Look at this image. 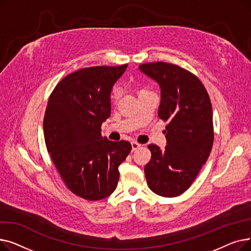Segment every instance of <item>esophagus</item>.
Returning a JSON list of instances; mask_svg holds the SVG:
<instances>
[{
	"label": "esophagus",
	"mask_w": 251,
	"mask_h": 251,
	"mask_svg": "<svg viewBox=\"0 0 251 251\" xmlns=\"http://www.w3.org/2000/svg\"><path fill=\"white\" fill-rule=\"evenodd\" d=\"M131 147H132V151H136L137 149H139L141 147V144H139L136 141H132V142H131Z\"/></svg>",
	"instance_id": "esophagus-1"
}]
</instances>
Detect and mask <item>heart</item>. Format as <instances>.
<instances>
[{"label":"heart","mask_w":251,"mask_h":251,"mask_svg":"<svg viewBox=\"0 0 251 251\" xmlns=\"http://www.w3.org/2000/svg\"><path fill=\"white\" fill-rule=\"evenodd\" d=\"M113 95H114V97H116V96L118 95V89H117V88H114V90H113Z\"/></svg>","instance_id":"1"}]
</instances>
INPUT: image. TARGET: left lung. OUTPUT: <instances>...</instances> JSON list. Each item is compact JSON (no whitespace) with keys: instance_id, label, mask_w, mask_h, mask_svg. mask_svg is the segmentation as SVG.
<instances>
[{"instance_id":"obj_1","label":"left lung","mask_w":251,"mask_h":251,"mask_svg":"<svg viewBox=\"0 0 251 251\" xmlns=\"http://www.w3.org/2000/svg\"><path fill=\"white\" fill-rule=\"evenodd\" d=\"M140 71L161 88L159 117L168 121L167 146L150 144L151 159L144 168L155 194L175 197L186 191L207 161L214 142L213 109L207 91L194 74L165 62L141 64Z\"/></svg>"}]
</instances>
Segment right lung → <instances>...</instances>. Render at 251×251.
<instances>
[{"label": "right lung", "instance_id": "1", "mask_svg": "<svg viewBox=\"0 0 251 251\" xmlns=\"http://www.w3.org/2000/svg\"><path fill=\"white\" fill-rule=\"evenodd\" d=\"M127 64L75 71L50 96L44 134L52 163L68 189L87 201L111 195L119 166L131 151L128 141L102 137L100 126L111 116V91Z\"/></svg>", "mask_w": 251, "mask_h": 251}]
</instances>
